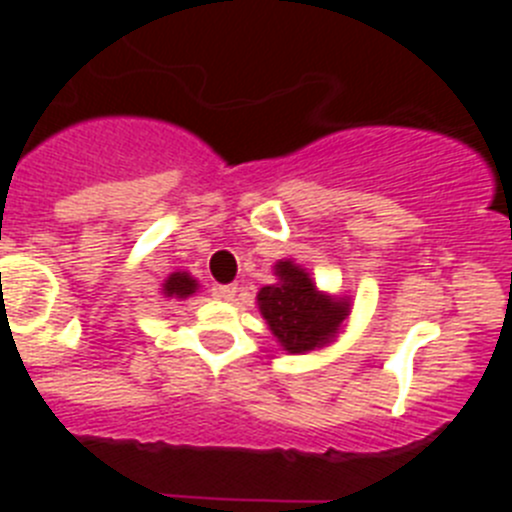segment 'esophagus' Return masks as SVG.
<instances>
[{"instance_id":"obj_1","label":"esophagus","mask_w":512,"mask_h":512,"mask_svg":"<svg viewBox=\"0 0 512 512\" xmlns=\"http://www.w3.org/2000/svg\"><path fill=\"white\" fill-rule=\"evenodd\" d=\"M235 292H238L235 284H220V287H215V295L220 297V300H233Z\"/></svg>"}]
</instances>
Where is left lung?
<instances>
[{
	"label": "left lung",
	"instance_id": "1",
	"mask_svg": "<svg viewBox=\"0 0 512 512\" xmlns=\"http://www.w3.org/2000/svg\"><path fill=\"white\" fill-rule=\"evenodd\" d=\"M277 284L259 292V310L289 354H305L333 338L348 315L346 302L320 295L307 271L292 261L277 264Z\"/></svg>",
	"mask_w": 512,
	"mask_h": 512
}]
</instances>
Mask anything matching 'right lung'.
I'll return each mask as SVG.
<instances>
[{
    "instance_id": "obj_1",
    "label": "right lung",
    "mask_w": 512,
    "mask_h": 512,
    "mask_svg": "<svg viewBox=\"0 0 512 512\" xmlns=\"http://www.w3.org/2000/svg\"><path fill=\"white\" fill-rule=\"evenodd\" d=\"M197 289V284H194V279L189 277V274H171L169 279H166L164 284V295L166 297H189Z\"/></svg>"
}]
</instances>
